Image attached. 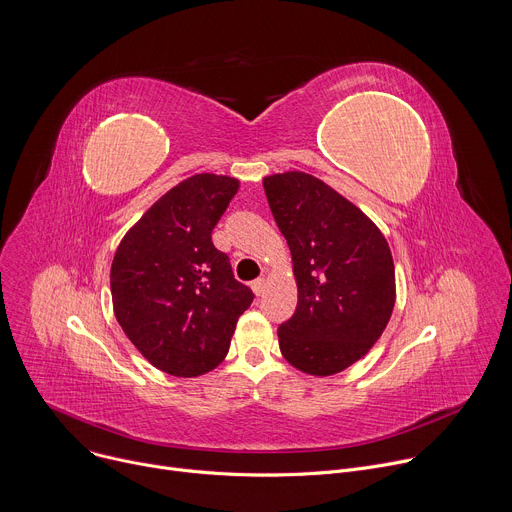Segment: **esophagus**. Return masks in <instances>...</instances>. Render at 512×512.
<instances>
[{"label":"esophagus","mask_w":512,"mask_h":512,"mask_svg":"<svg viewBox=\"0 0 512 512\" xmlns=\"http://www.w3.org/2000/svg\"><path fill=\"white\" fill-rule=\"evenodd\" d=\"M251 287H253V291H255V296H263V291H265V287H267V281H265L263 277H259V279H255V281L251 283Z\"/></svg>","instance_id":"34e87169"}]
</instances>
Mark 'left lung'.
Instances as JSON below:
<instances>
[{"instance_id":"1","label":"left lung","mask_w":512,"mask_h":512,"mask_svg":"<svg viewBox=\"0 0 512 512\" xmlns=\"http://www.w3.org/2000/svg\"><path fill=\"white\" fill-rule=\"evenodd\" d=\"M298 283V308L277 330L283 358L302 373L348 369L381 338L395 306L387 239L358 206L304 172L263 178Z\"/></svg>"}]
</instances>
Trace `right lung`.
Here are the masks:
<instances>
[{
    "label": "right lung",
    "mask_w": 512,
    "mask_h": 512,
    "mask_svg": "<svg viewBox=\"0 0 512 512\" xmlns=\"http://www.w3.org/2000/svg\"><path fill=\"white\" fill-rule=\"evenodd\" d=\"M239 180L196 174L166 192L127 231L111 265L119 326L156 369L174 377L212 371L229 352L253 291L235 279L212 229Z\"/></svg>",
    "instance_id": "right-lung-1"
}]
</instances>
